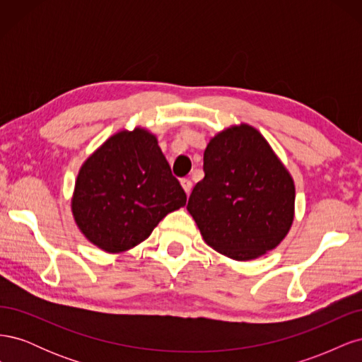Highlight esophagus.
<instances>
[{
  "label": "esophagus",
  "instance_id": "esophagus-1",
  "mask_svg": "<svg viewBox=\"0 0 362 362\" xmlns=\"http://www.w3.org/2000/svg\"><path fill=\"white\" fill-rule=\"evenodd\" d=\"M181 185H182L184 192L187 193V194L192 192V185H193V182H192L190 180H187V178H182V180H181Z\"/></svg>",
  "mask_w": 362,
  "mask_h": 362
}]
</instances>
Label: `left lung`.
I'll list each match as a JSON object with an SVG mask.
<instances>
[{
    "label": "left lung",
    "mask_w": 362,
    "mask_h": 362,
    "mask_svg": "<svg viewBox=\"0 0 362 362\" xmlns=\"http://www.w3.org/2000/svg\"><path fill=\"white\" fill-rule=\"evenodd\" d=\"M204 172L187 211L208 246L249 261L286 238L294 221V181L257 128L231 125L211 137Z\"/></svg>",
    "instance_id": "8db88e82"
}]
</instances>
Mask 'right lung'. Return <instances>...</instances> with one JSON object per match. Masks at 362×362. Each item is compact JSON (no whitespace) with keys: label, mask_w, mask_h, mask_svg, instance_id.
<instances>
[{"label":"right lung","mask_w":362,"mask_h":362,"mask_svg":"<svg viewBox=\"0 0 362 362\" xmlns=\"http://www.w3.org/2000/svg\"><path fill=\"white\" fill-rule=\"evenodd\" d=\"M185 202L156 134L136 127L108 137L83 163L71 208L92 245L119 254L140 245L163 217Z\"/></svg>","instance_id":"obj_1"}]
</instances>
